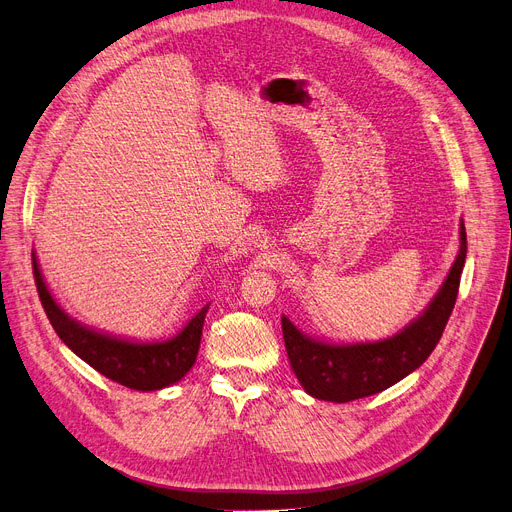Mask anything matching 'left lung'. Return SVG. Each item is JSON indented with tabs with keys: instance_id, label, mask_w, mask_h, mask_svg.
I'll return each mask as SVG.
<instances>
[{
	"instance_id": "left-lung-1",
	"label": "left lung",
	"mask_w": 512,
	"mask_h": 512,
	"mask_svg": "<svg viewBox=\"0 0 512 512\" xmlns=\"http://www.w3.org/2000/svg\"><path fill=\"white\" fill-rule=\"evenodd\" d=\"M466 260V231L460 229V254L443 288L428 309L393 338L361 344H327L304 336L281 317L285 351L304 391L321 401L349 403L376 395L420 367L437 346L458 298Z\"/></svg>"
}]
</instances>
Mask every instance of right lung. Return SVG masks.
Masks as SVG:
<instances>
[{
    "label": "right lung",
    "instance_id": "obj_1",
    "mask_svg": "<svg viewBox=\"0 0 512 512\" xmlns=\"http://www.w3.org/2000/svg\"><path fill=\"white\" fill-rule=\"evenodd\" d=\"M33 277L37 285L39 300L54 327L58 338L69 349L92 365L96 372L107 376L113 382L124 384L134 391H159L185 376L199 351L203 321H206L208 304L185 325L178 336L166 342H128L111 338L88 330V327L75 323L52 298L46 288L42 271L37 267L33 254Z\"/></svg>",
    "mask_w": 512,
    "mask_h": 512
}]
</instances>
